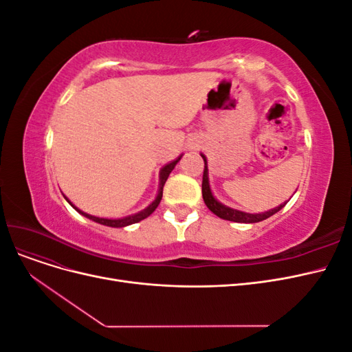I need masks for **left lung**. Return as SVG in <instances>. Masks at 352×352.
Returning a JSON list of instances; mask_svg holds the SVG:
<instances>
[{"label": "left lung", "mask_w": 352, "mask_h": 352, "mask_svg": "<svg viewBox=\"0 0 352 352\" xmlns=\"http://www.w3.org/2000/svg\"><path fill=\"white\" fill-rule=\"evenodd\" d=\"M201 157L204 158V175H202V198H204L206 206L208 207L210 211L214 212V214L223 220H230V221H236V223H257L263 221L265 219H269L270 216L276 214L279 210L285 207V204H280L279 207H276L273 210L258 212V214H251V212H243L235 208H230L223 206L221 202H219L214 195L211 194L210 184H208V168H207V158L204 154H201Z\"/></svg>", "instance_id": "left-lung-1"}]
</instances>
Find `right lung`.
<instances>
[{"mask_svg": "<svg viewBox=\"0 0 352 352\" xmlns=\"http://www.w3.org/2000/svg\"><path fill=\"white\" fill-rule=\"evenodd\" d=\"M180 158H182V155H179V157L175 160V162L166 164V166L162 168V172H160V188H158V194H157L155 199H154V201L151 202V204L148 206L146 208H144V210H142V211H140V212H136V214L127 216V217H123V219H101V217H95V216L88 214V212H83V211H82V210H79L78 207H74L66 197H65V198L67 199V202H69V204H70L74 210L80 212V214H83L85 217H88V219H91V220H94V221L100 223V225L110 226V228H124V226L133 225V223L141 221V220L146 219V217L150 216V214H153L154 210L158 207L160 201H162V197H163V186H164V184H166V180H167L168 175L172 173V170L175 168V166L179 163V160H180Z\"/></svg>", "mask_w": 352, "mask_h": 352, "instance_id": "1", "label": "right lung"}]
</instances>
